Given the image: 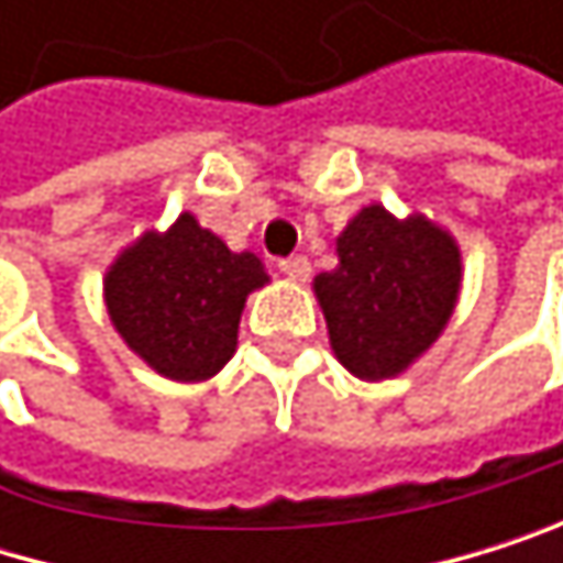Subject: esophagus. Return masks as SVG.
Instances as JSON below:
<instances>
[{
  "label": "esophagus",
  "mask_w": 563,
  "mask_h": 563,
  "mask_svg": "<svg viewBox=\"0 0 563 563\" xmlns=\"http://www.w3.org/2000/svg\"><path fill=\"white\" fill-rule=\"evenodd\" d=\"M279 273L290 276L294 284H307V279H310V260H307V256H290V260H279Z\"/></svg>",
  "instance_id": "1"
}]
</instances>
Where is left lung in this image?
I'll return each instance as SVG.
<instances>
[{"label":"left lung","mask_w":563,"mask_h":563,"mask_svg":"<svg viewBox=\"0 0 563 563\" xmlns=\"http://www.w3.org/2000/svg\"><path fill=\"white\" fill-rule=\"evenodd\" d=\"M463 290L456 235L422 212L364 206L338 235V266L313 276L334 357L361 382L408 372L445 331Z\"/></svg>","instance_id":"8db88e82"}]
</instances>
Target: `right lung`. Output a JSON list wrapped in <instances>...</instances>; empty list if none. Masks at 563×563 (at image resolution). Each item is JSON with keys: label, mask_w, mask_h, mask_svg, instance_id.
<instances>
[{"label": "right lung", "mask_w": 563, "mask_h": 563, "mask_svg": "<svg viewBox=\"0 0 563 563\" xmlns=\"http://www.w3.org/2000/svg\"><path fill=\"white\" fill-rule=\"evenodd\" d=\"M269 284L256 253H232L181 212L147 229L103 273V303L121 341L162 378L209 382L240 344L246 297Z\"/></svg>", "instance_id": "right-lung-1"}]
</instances>
